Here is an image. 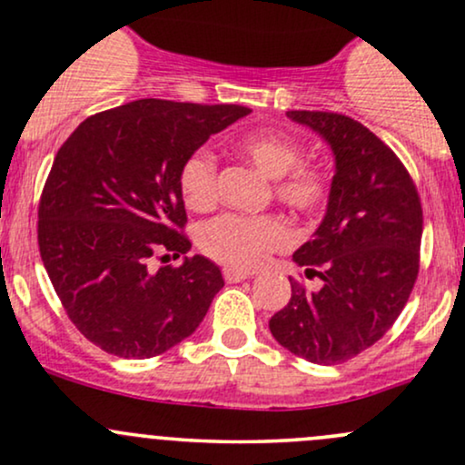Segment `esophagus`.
<instances>
[{
    "label": "esophagus",
    "mask_w": 465,
    "mask_h": 465,
    "mask_svg": "<svg viewBox=\"0 0 465 465\" xmlns=\"http://www.w3.org/2000/svg\"><path fill=\"white\" fill-rule=\"evenodd\" d=\"M253 273H249V272H241V269H232V267H227V269H223V278H224V282H241V280H247V278H252Z\"/></svg>",
    "instance_id": "esophagus-1"
}]
</instances>
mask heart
I'll return each instance as SVG.
<instances>
[{"label": "heart", "mask_w": 465, "mask_h": 465, "mask_svg": "<svg viewBox=\"0 0 465 465\" xmlns=\"http://www.w3.org/2000/svg\"><path fill=\"white\" fill-rule=\"evenodd\" d=\"M238 152L273 181V198L298 216H315L326 207L333 190V174L322 163H300L302 145L280 130H260L238 141ZM183 203L193 212L216 205L218 163L205 147H198L178 170ZM291 242L289 224L278 216L223 213L201 227L198 247L216 262L241 272L260 267L269 253Z\"/></svg>", "instance_id": "1"}]
</instances>
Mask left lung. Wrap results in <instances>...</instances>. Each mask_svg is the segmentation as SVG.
I'll return each mask as SVG.
<instances>
[{"mask_svg": "<svg viewBox=\"0 0 465 465\" xmlns=\"http://www.w3.org/2000/svg\"><path fill=\"white\" fill-rule=\"evenodd\" d=\"M287 116L324 136L335 176L322 224L293 253L322 287L289 278L291 300L269 329L302 360L341 364L384 338L406 307L420 273L421 201L404 163L360 121L318 110Z\"/></svg>", "mask_w": 465, "mask_h": 465, "instance_id": "8db88e82", "label": "left lung"}]
</instances>
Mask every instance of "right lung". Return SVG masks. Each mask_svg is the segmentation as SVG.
Returning a JSON list of instances; mask_svg holds the SVG:
<instances>
[{
  "instance_id": "obj_1",
  "label": "right lung",
  "mask_w": 465,
  "mask_h": 465,
  "mask_svg": "<svg viewBox=\"0 0 465 465\" xmlns=\"http://www.w3.org/2000/svg\"><path fill=\"white\" fill-rule=\"evenodd\" d=\"M249 112L141 99L88 116L59 147L39 198V253L70 322L105 353H165L224 287L203 256L158 269L152 260L192 249L183 161Z\"/></svg>"
}]
</instances>
